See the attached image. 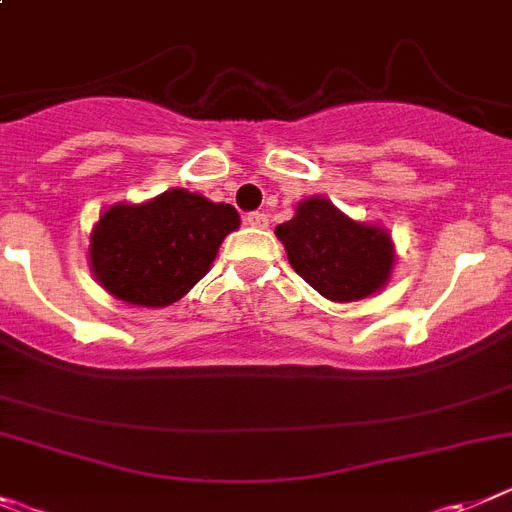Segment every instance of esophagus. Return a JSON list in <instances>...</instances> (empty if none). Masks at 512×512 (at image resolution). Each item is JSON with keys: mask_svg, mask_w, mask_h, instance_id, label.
Listing matches in <instances>:
<instances>
[{"mask_svg": "<svg viewBox=\"0 0 512 512\" xmlns=\"http://www.w3.org/2000/svg\"><path fill=\"white\" fill-rule=\"evenodd\" d=\"M244 224L252 226V229H268L270 219H268V213L255 211V213H247V216H244Z\"/></svg>", "mask_w": 512, "mask_h": 512, "instance_id": "1", "label": "esophagus"}]
</instances>
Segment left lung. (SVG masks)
Wrapping results in <instances>:
<instances>
[{"instance_id":"1","label":"left lung","mask_w":512,"mask_h":512,"mask_svg":"<svg viewBox=\"0 0 512 512\" xmlns=\"http://www.w3.org/2000/svg\"><path fill=\"white\" fill-rule=\"evenodd\" d=\"M291 268L324 299L361 301L389 283L394 242L389 229L355 221L322 195L296 206L293 219L275 226Z\"/></svg>"}]
</instances>
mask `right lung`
<instances>
[{
	"label": "right lung",
	"mask_w": 512,
	"mask_h": 512,
	"mask_svg": "<svg viewBox=\"0 0 512 512\" xmlns=\"http://www.w3.org/2000/svg\"><path fill=\"white\" fill-rule=\"evenodd\" d=\"M239 229L229 203L185 188L144 203H115L90 234V268L110 296L162 309L180 301L211 270L226 234Z\"/></svg>",
	"instance_id": "obj_1"
}]
</instances>
